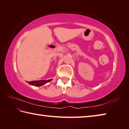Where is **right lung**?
Segmentation results:
<instances>
[{"label": "right lung", "mask_w": 129, "mask_h": 129, "mask_svg": "<svg viewBox=\"0 0 129 129\" xmlns=\"http://www.w3.org/2000/svg\"><path fill=\"white\" fill-rule=\"evenodd\" d=\"M51 80H38V81H30L27 82L28 84H29L31 85H34V86H40L43 85H44L47 83L48 82L51 81Z\"/></svg>", "instance_id": "add662e5"}]
</instances>
